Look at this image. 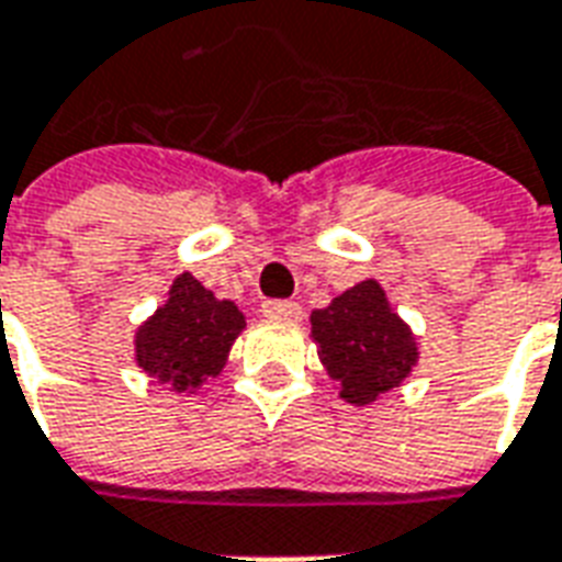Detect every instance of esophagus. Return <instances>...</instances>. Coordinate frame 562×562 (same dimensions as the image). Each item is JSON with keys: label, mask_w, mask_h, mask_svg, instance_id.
I'll return each mask as SVG.
<instances>
[{"label": "esophagus", "mask_w": 562, "mask_h": 562, "mask_svg": "<svg viewBox=\"0 0 562 562\" xmlns=\"http://www.w3.org/2000/svg\"><path fill=\"white\" fill-rule=\"evenodd\" d=\"M263 314L266 317H276V321H299L302 308H299L296 302H290V299H269V302H263Z\"/></svg>", "instance_id": "obj_1"}]
</instances>
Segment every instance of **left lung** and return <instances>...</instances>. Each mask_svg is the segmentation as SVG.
<instances>
[{
    "label": "left lung",
    "mask_w": 562,
    "mask_h": 562,
    "mask_svg": "<svg viewBox=\"0 0 562 562\" xmlns=\"http://www.w3.org/2000/svg\"><path fill=\"white\" fill-rule=\"evenodd\" d=\"M311 338L331 380L341 383V398L356 407L401 386L419 359L411 326L389 308L376 281H359L329 308L314 311Z\"/></svg>",
    "instance_id": "8db88e82"
}]
</instances>
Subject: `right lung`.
<instances>
[{
  "label": "right lung",
  "instance_id": "1",
  "mask_svg": "<svg viewBox=\"0 0 562 562\" xmlns=\"http://www.w3.org/2000/svg\"><path fill=\"white\" fill-rule=\"evenodd\" d=\"M241 329L245 317L231 299H215L191 272H182L167 302L137 329V366L173 392H194L221 374Z\"/></svg>",
  "mask_w": 562,
  "mask_h": 562
}]
</instances>
